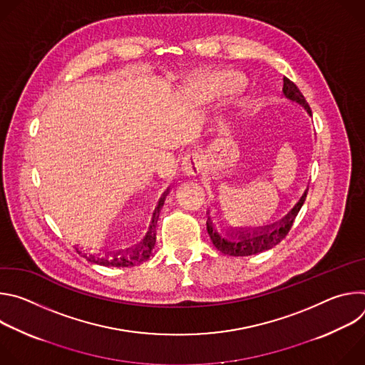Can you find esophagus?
Masks as SVG:
<instances>
[{"label": "esophagus", "instance_id": "esophagus-1", "mask_svg": "<svg viewBox=\"0 0 365 365\" xmlns=\"http://www.w3.org/2000/svg\"><path fill=\"white\" fill-rule=\"evenodd\" d=\"M182 170L186 176H196L202 170V162L197 153H189L183 158Z\"/></svg>", "mask_w": 365, "mask_h": 365}]
</instances>
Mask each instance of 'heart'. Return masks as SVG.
<instances>
[{
    "label": "heart",
    "instance_id": "heart-1",
    "mask_svg": "<svg viewBox=\"0 0 365 365\" xmlns=\"http://www.w3.org/2000/svg\"><path fill=\"white\" fill-rule=\"evenodd\" d=\"M241 83V76L231 71H215L196 76L186 91V102L192 107L212 99L215 95L237 88Z\"/></svg>",
    "mask_w": 365,
    "mask_h": 365
}]
</instances>
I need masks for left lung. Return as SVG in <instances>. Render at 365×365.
<instances>
[{
  "label": "left lung",
  "mask_w": 365,
  "mask_h": 365,
  "mask_svg": "<svg viewBox=\"0 0 365 365\" xmlns=\"http://www.w3.org/2000/svg\"><path fill=\"white\" fill-rule=\"evenodd\" d=\"M283 93L287 99L299 103L300 107H303L306 110V113L309 115H312L309 103L306 102L304 96L302 95V92L299 91V88L287 78H283ZM307 189L304 190V193L302 195V197L299 199V202L293 206V210L280 221L267 225V227H262V228H240V230H234L231 228L228 232V237L231 238H224L221 237L217 230L214 228V224L211 221V218L207 217L206 221V228H207V234H210L214 245L224 254L228 255H234V257H244V255H252V254H258L263 252L266 250L273 248L274 245H277L290 231L296 215L299 214L300 207L304 202Z\"/></svg>",
  "instance_id": "left-lung-1"
}]
</instances>
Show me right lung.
Wrapping results in <instances>:
<instances>
[{"instance_id":"obj_1","label":"right lung","mask_w":365,"mask_h":365,"mask_svg":"<svg viewBox=\"0 0 365 365\" xmlns=\"http://www.w3.org/2000/svg\"><path fill=\"white\" fill-rule=\"evenodd\" d=\"M168 193H169V189L163 193L158 206H155V210H154L153 217H151V224L148 227V231H147L145 237L135 247L127 248L125 251L120 250L114 254L113 252H106V255H103V257H96L93 254H89V255L83 254V257L91 263H96V264L106 266V267H133V266L141 264L143 262H145V259H148V257L151 254V250L154 248V244H155L154 228H155V224H158L160 207L163 206ZM75 248L79 254H82V251L78 247H75Z\"/></svg>"}]
</instances>
